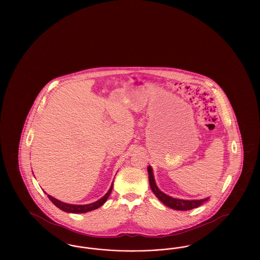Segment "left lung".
Listing matches in <instances>:
<instances>
[{
    "instance_id": "left-lung-1",
    "label": "left lung",
    "mask_w": 260,
    "mask_h": 260,
    "mask_svg": "<svg viewBox=\"0 0 260 260\" xmlns=\"http://www.w3.org/2000/svg\"><path fill=\"white\" fill-rule=\"evenodd\" d=\"M148 171L149 183H150V188L153 191V193L155 194V196L161 201L164 205H166L167 207L176 210H189L196 209L200 206H202L204 203L208 202L210 197L206 199H201V200H181V199L173 198L167 194H165L164 192H161V190L158 188V186L155 182V178H154V173L152 167L149 166L147 168Z\"/></svg>"
}]
</instances>
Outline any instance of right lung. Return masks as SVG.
<instances>
[{"label":"right lung","instance_id":"add662e5","mask_svg":"<svg viewBox=\"0 0 260 260\" xmlns=\"http://www.w3.org/2000/svg\"><path fill=\"white\" fill-rule=\"evenodd\" d=\"M112 189H113V183H112L108 192L102 197L101 199H99V201L94 202V203H91V204H88V205H73V204H67V203H63L61 201L57 200V199L53 198L51 197L50 195H48V197L50 199V201L52 202V204L54 206H56L58 209L65 211V212H70V213H85L87 211H90V210H96L100 208L106 201L108 197L110 196L111 194ZM46 193V192H45ZM47 194V193H46Z\"/></svg>","mask_w":260,"mask_h":260}]
</instances>
